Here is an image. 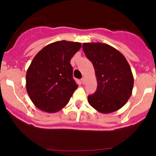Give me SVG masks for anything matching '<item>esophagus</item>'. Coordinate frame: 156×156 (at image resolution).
Wrapping results in <instances>:
<instances>
[{
  "mask_svg": "<svg viewBox=\"0 0 156 156\" xmlns=\"http://www.w3.org/2000/svg\"><path fill=\"white\" fill-rule=\"evenodd\" d=\"M80 80H81V82H82V83L83 84H85V83H86V79L84 78H82L81 79H80Z\"/></svg>",
  "mask_w": 156,
  "mask_h": 156,
  "instance_id": "34e87169",
  "label": "esophagus"
}]
</instances>
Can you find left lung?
<instances>
[{"label":"left lung","mask_w":156,"mask_h":156,"mask_svg":"<svg viewBox=\"0 0 156 156\" xmlns=\"http://www.w3.org/2000/svg\"><path fill=\"white\" fill-rule=\"evenodd\" d=\"M86 56L95 70L98 87L88 96L90 105L103 114L119 110L132 94L133 77L124 55L107 44L83 43Z\"/></svg>","instance_id":"1"}]
</instances>
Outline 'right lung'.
Returning a JSON list of instances; mask_svg holds the SVG:
<instances>
[{
    "label": "right lung",
    "mask_w": 156,
    "mask_h": 156,
    "mask_svg": "<svg viewBox=\"0 0 156 156\" xmlns=\"http://www.w3.org/2000/svg\"><path fill=\"white\" fill-rule=\"evenodd\" d=\"M79 42L58 41L36 55L26 73V89L37 108L48 113L61 110L78 88L70 60L80 50Z\"/></svg>",
    "instance_id": "right-lung-1"
}]
</instances>
